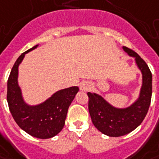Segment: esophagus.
Returning <instances> with one entry per match:
<instances>
[{"label":"esophagus","mask_w":159,"mask_h":159,"mask_svg":"<svg viewBox=\"0 0 159 159\" xmlns=\"http://www.w3.org/2000/svg\"><path fill=\"white\" fill-rule=\"evenodd\" d=\"M90 87H91V85L90 84V83H88V82H82L81 84H80V89L82 90H89L90 89Z\"/></svg>","instance_id":"obj_1"}]
</instances>
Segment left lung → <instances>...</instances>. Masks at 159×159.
<instances>
[{"label":"left lung","mask_w":159,"mask_h":159,"mask_svg":"<svg viewBox=\"0 0 159 159\" xmlns=\"http://www.w3.org/2000/svg\"><path fill=\"white\" fill-rule=\"evenodd\" d=\"M123 49L135 58V62L143 74L139 98L128 108L119 109L112 107L96 93H87L92 123L101 133L113 137L129 134L143 122L151 105L152 94V75L148 65L134 51L126 47Z\"/></svg>","instance_id":"left-lung-1"}]
</instances>
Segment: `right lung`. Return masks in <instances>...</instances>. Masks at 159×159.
Listing matches in <instances>:
<instances>
[{"instance_id": "obj_1", "label": "right lung", "mask_w": 159, "mask_h": 159, "mask_svg": "<svg viewBox=\"0 0 159 159\" xmlns=\"http://www.w3.org/2000/svg\"><path fill=\"white\" fill-rule=\"evenodd\" d=\"M38 45L23 52L16 61L8 79L7 100L15 121L30 135L47 139L59 134L65 125L67 112L79 88L74 86L54 93L47 101L30 107L25 103L17 84L18 66L25 53L35 49Z\"/></svg>"}]
</instances>
